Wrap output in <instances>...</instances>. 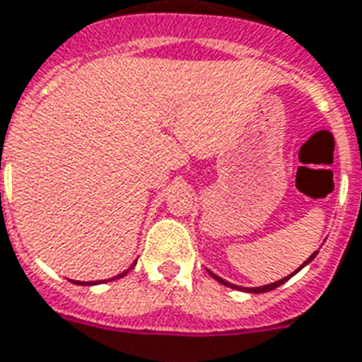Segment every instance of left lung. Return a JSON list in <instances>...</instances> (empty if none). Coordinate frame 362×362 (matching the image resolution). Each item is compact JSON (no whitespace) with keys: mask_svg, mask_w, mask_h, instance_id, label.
<instances>
[{"mask_svg":"<svg viewBox=\"0 0 362 362\" xmlns=\"http://www.w3.org/2000/svg\"><path fill=\"white\" fill-rule=\"evenodd\" d=\"M317 252H319V250H315V252H313V255L310 256V258H308V260L303 262L302 266L298 267L296 272H300V269H302L303 266H308V264H310L311 260H313V258H315L317 256ZM294 272V273H296ZM212 275V277H214V279L218 281V283H222V285H226V286H231V288H241V291H245V292H255V294H260V292H269V291H273V288H277V286L279 285H283V283H285V281H288L292 277V275H294V273H291V275H288V277H285V279H281V281H275V283H269V285H264V286H255V288H247V286H237V285H231V283H228V281H224L222 279V277H218V275H214V273L212 272H209Z\"/></svg>","mask_w":362,"mask_h":362,"instance_id":"left-lung-1","label":"left lung"}]
</instances>
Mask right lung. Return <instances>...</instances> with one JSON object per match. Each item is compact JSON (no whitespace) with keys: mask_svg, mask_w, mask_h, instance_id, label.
<instances>
[{"mask_svg":"<svg viewBox=\"0 0 362 362\" xmlns=\"http://www.w3.org/2000/svg\"><path fill=\"white\" fill-rule=\"evenodd\" d=\"M134 264H136V262H134ZM134 264H132L129 269H132V267H134ZM129 269H125L123 273H119L117 277H112V279H106V281H95V283H90V281H87V283H83V281H71V283H76V285H98V283H107V281H114V279H121V277H125L127 273H129Z\"/></svg>","mask_w":362,"mask_h":362,"instance_id":"add662e5","label":"right lung"}]
</instances>
